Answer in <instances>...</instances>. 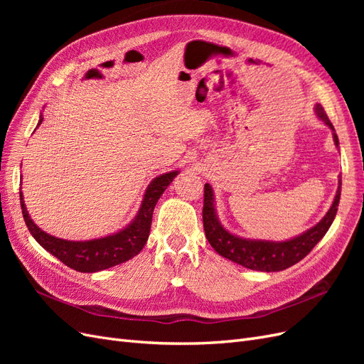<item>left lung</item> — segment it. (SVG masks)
Wrapping results in <instances>:
<instances>
[{"label": "left lung", "mask_w": 364, "mask_h": 364, "mask_svg": "<svg viewBox=\"0 0 364 364\" xmlns=\"http://www.w3.org/2000/svg\"><path fill=\"white\" fill-rule=\"evenodd\" d=\"M316 115L321 118L323 123L333 130L334 144L338 147V138L336 135L334 126L329 121L325 109L322 105H316L314 107ZM340 191H341V176H338V188L334 197L331 208L328 209L325 217L306 232L297 235L287 241H267V240H249L241 238L223 228L218 222V217L214 206V191L211 185L205 183V194H203V228L205 235L209 241V245L214 250L230 261H234L240 266L259 270V272H279L291 267L293 264L299 262L305 258L313 247L323 238L328 232L329 226L333 225L337 206L340 202Z\"/></svg>", "instance_id": "left-lung-1"}]
</instances>
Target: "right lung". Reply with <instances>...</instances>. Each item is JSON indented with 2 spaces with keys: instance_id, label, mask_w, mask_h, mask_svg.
I'll return each mask as SVG.
<instances>
[{
  "instance_id": "obj_1",
  "label": "right lung",
  "mask_w": 364,
  "mask_h": 364,
  "mask_svg": "<svg viewBox=\"0 0 364 364\" xmlns=\"http://www.w3.org/2000/svg\"><path fill=\"white\" fill-rule=\"evenodd\" d=\"M42 115L39 118L38 126L42 123ZM179 171H170L158 176L147 186L144 199L141 202V208L132 223L127 225L119 232L107 235L103 238L87 240V241H70L53 237L39 229L28 215V211L24 203L23 193L19 191L21 209H23L24 222L38 243L48 250L51 255L60 259L65 266H68L82 273H94L109 267L118 266L126 262L144 247L150 234L153 209H155L159 197L167 190V186L173 182Z\"/></svg>"
}]
</instances>
